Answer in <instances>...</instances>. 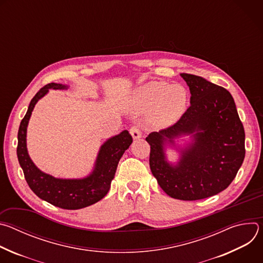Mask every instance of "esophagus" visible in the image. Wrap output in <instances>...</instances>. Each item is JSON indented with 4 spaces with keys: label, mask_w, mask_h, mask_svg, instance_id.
Returning <instances> with one entry per match:
<instances>
[{
    "label": "esophagus",
    "mask_w": 263,
    "mask_h": 263,
    "mask_svg": "<svg viewBox=\"0 0 263 263\" xmlns=\"http://www.w3.org/2000/svg\"><path fill=\"white\" fill-rule=\"evenodd\" d=\"M130 133H131V135H132V137H133L134 139H138V138H140V137L142 136V133H141L140 129L138 128V126H133V127H131Z\"/></svg>",
    "instance_id": "esophagus-1"
}]
</instances>
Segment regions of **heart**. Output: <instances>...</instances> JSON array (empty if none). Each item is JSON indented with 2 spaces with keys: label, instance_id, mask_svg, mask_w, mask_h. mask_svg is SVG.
Masks as SVG:
<instances>
[{
  "label": "heart",
  "instance_id": "1",
  "mask_svg": "<svg viewBox=\"0 0 263 263\" xmlns=\"http://www.w3.org/2000/svg\"><path fill=\"white\" fill-rule=\"evenodd\" d=\"M189 92L181 84L170 85L164 81H151L139 86L133 93L136 110L149 109V119L161 127L171 126L184 114Z\"/></svg>",
  "mask_w": 263,
  "mask_h": 263
}]
</instances>
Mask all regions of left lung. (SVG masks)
Here are the masks:
<instances>
[{"mask_svg":"<svg viewBox=\"0 0 263 263\" xmlns=\"http://www.w3.org/2000/svg\"><path fill=\"white\" fill-rule=\"evenodd\" d=\"M191 90V106L173 126L149 133V167L163 192L183 201L212 197L226 190L241 166L245 129L231 93L191 73H181ZM182 135L193 142L181 152L177 165L165 157L166 143Z\"/></svg>","mask_w":263,"mask_h":263,"instance_id":"obj_1","label":"left lung"}]
</instances>
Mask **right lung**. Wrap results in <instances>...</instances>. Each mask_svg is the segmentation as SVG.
<instances>
[{"label": "right lung", "instance_id": "add662e5", "mask_svg": "<svg viewBox=\"0 0 263 263\" xmlns=\"http://www.w3.org/2000/svg\"><path fill=\"white\" fill-rule=\"evenodd\" d=\"M67 85L49 83L31 100L17 133L16 154L25 179L32 192L48 203L62 209H81L102 200L110 190L120 159L133 139L125 130L109 138L101 146L92 173L83 179H58L42 172L33 163L27 151V127L34 109L49 89H67Z\"/></svg>", "mask_w": 263, "mask_h": 263}]
</instances>
